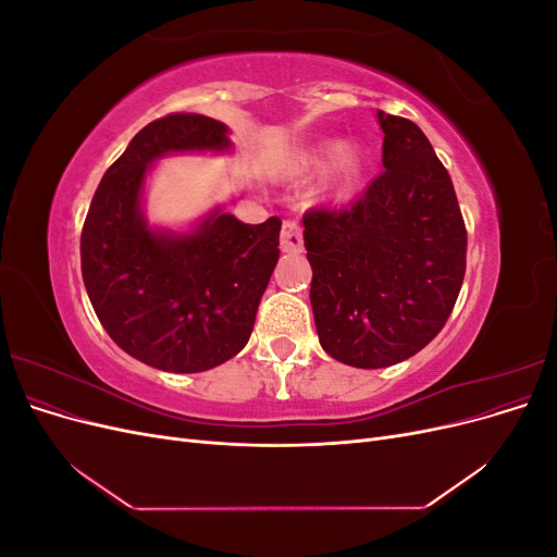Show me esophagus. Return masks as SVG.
Instances as JSON below:
<instances>
[{
    "mask_svg": "<svg viewBox=\"0 0 557 557\" xmlns=\"http://www.w3.org/2000/svg\"><path fill=\"white\" fill-rule=\"evenodd\" d=\"M301 246H305V239H301L299 225L293 221H285L281 227V250L283 252H299Z\"/></svg>",
    "mask_w": 557,
    "mask_h": 557,
    "instance_id": "34e87169",
    "label": "esophagus"
}]
</instances>
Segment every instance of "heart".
<instances>
[{
  "instance_id": "b5f03b06",
  "label": "heart",
  "mask_w": 557,
  "mask_h": 557,
  "mask_svg": "<svg viewBox=\"0 0 557 557\" xmlns=\"http://www.w3.org/2000/svg\"><path fill=\"white\" fill-rule=\"evenodd\" d=\"M327 165L331 170L318 183L315 195L325 199H344L356 193L362 183L369 166V153L360 141L342 144L336 139H325L307 148L297 158L299 172H323Z\"/></svg>"
}]
</instances>
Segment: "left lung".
Wrapping results in <instances>:
<instances>
[{"mask_svg": "<svg viewBox=\"0 0 557 557\" xmlns=\"http://www.w3.org/2000/svg\"><path fill=\"white\" fill-rule=\"evenodd\" d=\"M385 172L364 197L305 215L320 346L381 369L423 350L460 295L467 230L446 166L416 123L376 111Z\"/></svg>", "mask_w": 557, "mask_h": 557, "instance_id": "obj_1", "label": "left lung"}]
</instances>
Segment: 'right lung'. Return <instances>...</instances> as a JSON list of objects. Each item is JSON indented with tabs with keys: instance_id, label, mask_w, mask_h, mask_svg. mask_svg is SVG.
<instances>
[{
	"instance_id": "right-lung-1",
	"label": "right lung",
	"mask_w": 557,
	"mask_h": 557,
	"mask_svg": "<svg viewBox=\"0 0 557 557\" xmlns=\"http://www.w3.org/2000/svg\"><path fill=\"white\" fill-rule=\"evenodd\" d=\"M230 127L172 113L134 134L99 183L81 234L92 309L127 356L174 374L207 372L248 344L278 262L276 215L242 223L221 205L188 227L153 225L146 181L158 160L232 153Z\"/></svg>"
}]
</instances>
